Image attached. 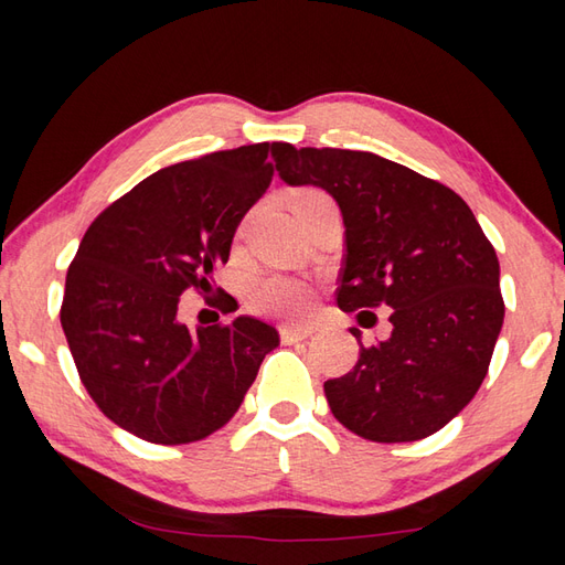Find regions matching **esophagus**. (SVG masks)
I'll return each mask as SVG.
<instances>
[{
	"mask_svg": "<svg viewBox=\"0 0 565 565\" xmlns=\"http://www.w3.org/2000/svg\"><path fill=\"white\" fill-rule=\"evenodd\" d=\"M279 332H281V340H284L286 344H294V342L308 340L310 334H313L316 330L310 328V326H281Z\"/></svg>",
	"mask_w": 565,
	"mask_h": 565,
	"instance_id": "34e87169",
	"label": "esophagus"
}]
</instances>
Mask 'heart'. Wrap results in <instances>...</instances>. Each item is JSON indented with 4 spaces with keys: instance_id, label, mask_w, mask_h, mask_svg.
<instances>
[{
    "instance_id": "b5f03b06",
    "label": "heart",
    "mask_w": 565,
    "mask_h": 565,
    "mask_svg": "<svg viewBox=\"0 0 565 565\" xmlns=\"http://www.w3.org/2000/svg\"><path fill=\"white\" fill-rule=\"evenodd\" d=\"M318 203H330V199L322 194L320 189H301L294 194L291 209L298 215L318 206ZM249 306L255 308L257 313H267L276 318H301L313 308V289L301 279L271 274L252 286Z\"/></svg>"
}]
</instances>
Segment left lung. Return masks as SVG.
<instances>
[{"label": "left lung", "instance_id": "left-lung-1", "mask_svg": "<svg viewBox=\"0 0 565 565\" xmlns=\"http://www.w3.org/2000/svg\"><path fill=\"white\" fill-rule=\"evenodd\" d=\"M271 154L286 184L326 189L342 211L338 306L393 308L391 338L326 381L332 415L371 441L435 435L481 388L505 318L498 255L473 211L374 152L274 142Z\"/></svg>", "mask_w": 565, "mask_h": 565}]
</instances>
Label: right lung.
Masks as SVG:
<instances>
[{
  "instance_id": "add662e5",
  "label": "right lung",
  "mask_w": 565,
  "mask_h": 565,
  "mask_svg": "<svg viewBox=\"0 0 565 565\" xmlns=\"http://www.w3.org/2000/svg\"><path fill=\"white\" fill-rule=\"evenodd\" d=\"M274 146L203 154L142 179L84 233L60 308L99 411L152 444L213 435L243 403L279 332L257 318L186 328L179 296L206 294L243 215L267 191ZM233 296L221 298L231 310Z\"/></svg>"
}]
</instances>
